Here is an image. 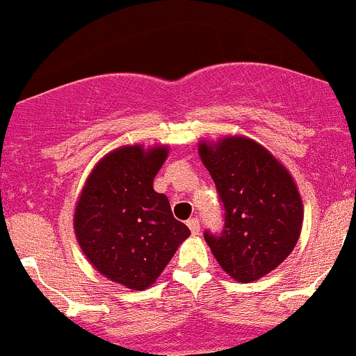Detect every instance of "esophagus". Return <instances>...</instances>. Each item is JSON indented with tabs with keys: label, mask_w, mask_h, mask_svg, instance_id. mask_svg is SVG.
Masks as SVG:
<instances>
[{
	"label": "esophagus",
	"mask_w": 356,
	"mask_h": 356,
	"mask_svg": "<svg viewBox=\"0 0 356 356\" xmlns=\"http://www.w3.org/2000/svg\"><path fill=\"white\" fill-rule=\"evenodd\" d=\"M187 226H188V229H191V232H193V234L196 235L197 232H200V219H197V217H193V219H188Z\"/></svg>",
	"instance_id": "esophagus-1"
}]
</instances>
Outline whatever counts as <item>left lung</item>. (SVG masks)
Listing matches in <instances>:
<instances>
[{"instance_id": "1", "label": "left lung", "mask_w": 356, "mask_h": 356, "mask_svg": "<svg viewBox=\"0 0 356 356\" xmlns=\"http://www.w3.org/2000/svg\"><path fill=\"white\" fill-rule=\"evenodd\" d=\"M225 209L221 234L205 232L219 266L237 282H254L280 266L301 234L303 203L291 172L248 137L200 143Z\"/></svg>"}]
</instances>
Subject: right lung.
I'll return each instance as SVG.
<instances>
[{"mask_svg":"<svg viewBox=\"0 0 356 356\" xmlns=\"http://www.w3.org/2000/svg\"><path fill=\"white\" fill-rule=\"evenodd\" d=\"M168 146H122L96 163L74 210V234L90 264L134 291L153 285L191 235L153 180Z\"/></svg>","mask_w":356,"mask_h":356,"instance_id":"right-lung-1","label":"right lung"}]
</instances>
